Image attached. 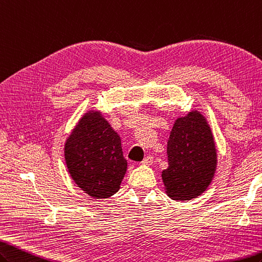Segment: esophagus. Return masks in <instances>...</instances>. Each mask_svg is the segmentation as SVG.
<instances>
[{
    "label": "esophagus",
    "mask_w": 262,
    "mask_h": 262,
    "mask_svg": "<svg viewBox=\"0 0 262 262\" xmlns=\"http://www.w3.org/2000/svg\"><path fill=\"white\" fill-rule=\"evenodd\" d=\"M154 162V157L148 155L147 157H144V159L142 160V165H151Z\"/></svg>",
    "instance_id": "34e87169"
}]
</instances>
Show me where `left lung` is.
<instances>
[{"label":"left lung","instance_id":"8db88e82","mask_svg":"<svg viewBox=\"0 0 262 262\" xmlns=\"http://www.w3.org/2000/svg\"><path fill=\"white\" fill-rule=\"evenodd\" d=\"M167 155L168 168L161 176L171 199L189 201L206 190L216 167V150L210 126L200 112L176 120Z\"/></svg>","mask_w":262,"mask_h":262}]
</instances>
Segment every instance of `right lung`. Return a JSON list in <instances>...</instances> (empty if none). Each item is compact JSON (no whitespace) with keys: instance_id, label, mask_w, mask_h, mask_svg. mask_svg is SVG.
<instances>
[{"instance_id":"right-lung-1","label":"right lung","mask_w":262,"mask_h":262,"mask_svg":"<svg viewBox=\"0 0 262 262\" xmlns=\"http://www.w3.org/2000/svg\"><path fill=\"white\" fill-rule=\"evenodd\" d=\"M65 159L74 182L94 199H107L119 190L127 162L121 138L101 113H86L68 138Z\"/></svg>"}]
</instances>
